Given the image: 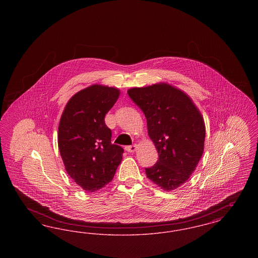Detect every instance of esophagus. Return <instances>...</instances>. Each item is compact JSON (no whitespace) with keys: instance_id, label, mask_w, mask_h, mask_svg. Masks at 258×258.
Returning a JSON list of instances; mask_svg holds the SVG:
<instances>
[{"instance_id":"obj_1","label":"esophagus","mask_w":258,"mask_h":258,"mask_svg":"<svg viewBox=\"0 0 258 258\" xmlns=\"http://www.w3.org/2000/svg\"><path fill=\"white\" fill-rule=\"evenodd\" d=\"M136 145H131V146H125L124 149H125V151H127V152H130V153H133V152H135V150H136Z\"/></svg>"}]
</instances>
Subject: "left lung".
Wrapping results in <instances>:
<instances>
[{
  "instance_id": "8db88e82",
  "label": "left lung",
  "mask_w": 258,
  "mask_h": 258,
  "mask_svg": "<svg viewBox=\"0 0 258 258\" xmlns=\"http://www.w3.org/2000/svg\"><path fill=\"white\" fill-rule=\"evenodd\" d=\"M127 94L143 111L159 154L157 163L145 168L148 178L166 191L179 187L195 171L204 151L200 112L184 93L168 84L133 88Z\"/></svg>"
}]
</instances>
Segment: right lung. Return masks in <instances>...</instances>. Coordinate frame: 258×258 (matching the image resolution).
Here are the masks:
<instances>
[{
    "label": "right lung",
    "instance_id": "obj_1",
    "mask_svg": "<svg viewBox=\"0 0 258 258\" xmlns=\"http://www.w3.org/2000/svg\"><path fill=\"white\" fill-rule=\"evenodd\" d=\"M112 87L93 85L75 94L61 114L58 146L66 170L86 191L110 183L122 161L123 149L111 143L104 117L119 98Z\"/></svg>",
    "mask_w": 258,
    "mask_h": 258
}]
</instances>
